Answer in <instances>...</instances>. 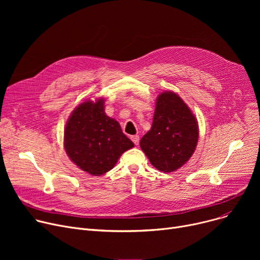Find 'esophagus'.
<instances>
[{"mask_svg":"<svg viewBox=\"0 0 260 260\" xmlns=\"http://www.w3.org/2000/svg\"><path fill=\"white\" fill-rule=\"evenodd\" d=\"M132 140H133V142L136 144V145H138L139 144V140H140V137L138 135H135V136H132Z\"/></svg>","mask_w":260,"mask_h":260,"instance_id":"34e87169","label":"esophagus"}]
</instances>
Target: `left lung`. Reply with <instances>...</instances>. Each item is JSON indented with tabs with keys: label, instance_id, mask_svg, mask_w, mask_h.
<instances>
[{
	"label": "left lung",
	"instance_id": "8db88e82",
	"mask_svg": "<svg viewBox=\"0 0 260 260\" xmlns=\"http://www.w3.org/2000/svg\"><path fill=\"white\" fill-rule=\"evenodd\" d=\"M198 123L183 100L173 91L158 95L153 124L140 140L152 166L162 173L181 168L198 142Z\"/></svg>",
	"mask_w": 260,
	"mask_h": 260
}]
</instances>
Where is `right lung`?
<instances>
[{"label":"right lung","mask_w":260,"mask_h":260,"mask_svg":"<svg viewBox=\"0 0 260 260\" xmlns=\"http://www.w3.org/2000/svg\"><path fill=\"white\" fill-rule=\"evenodd\" d=\"M134 147L119 122L104 113V99L88 100L74 109L64 129V148L71 160L93 176L111 171L120 156Z\"/></svg>","instance_id":"right-lung-1"}]
</instances>
